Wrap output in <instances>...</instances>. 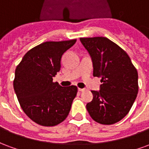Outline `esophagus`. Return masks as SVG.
Instances as JSON below:
<instances>
[{
	"label": "esophagus",
	"mask_w": 149,
	"mask_h": 149,
	"mask_svg": "<svg viewBox=\"0 0 149 149\" xmlns=\"http://www.w3.org/2000/svg\"><path fill=\"white\" fill-rule=\"evenodd\" d=\"M78 91H80V92H83V91H84V88H78Z\"/></svg>",
	"instance_id": "esophagus-1"
}]
</instances>
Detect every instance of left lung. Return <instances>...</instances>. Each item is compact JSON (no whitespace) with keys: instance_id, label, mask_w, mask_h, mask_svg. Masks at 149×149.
Masks as SVG:
<instances>
[{"instance_id":"obj_1","label":"left lung","mask_w":149,"mask_h":149,"mask_svg":"<svg viewBox=\"0 0 149 149\" xmlns=\"http://www.w3.org/2000/svg\"><path fill=\"white\" fill-rule=\"evenodd\" d=\"M89 53L93 76L100 77V91H91L86 104L90 116L101 125H113L127 115L138 93V73L124 49L104 37H81Z\"/></svg>"}]
</instances>
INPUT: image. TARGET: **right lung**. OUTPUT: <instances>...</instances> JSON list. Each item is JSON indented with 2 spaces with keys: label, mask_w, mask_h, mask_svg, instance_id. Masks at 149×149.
<instances>
[{
  "label": "right lung",
  "mask_w": 149,
  "mask_h": 149,
  "mask_svg": "<svg viewBox=\"0 0 149 149\" xmlns=\"http://www.w3.org/2000/svg\"><path fill=\"white\" fill-rule=\"evenodd\" d=\"M77 40L46 41L28 51L15 70L13 88L21 109L42 126L64 121L77 93V87H62L52 77L61 70L62 55Z\"/></svg>",
  "instance_id": "obj_1"
}]
</instances>
